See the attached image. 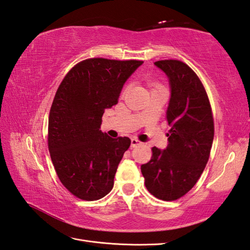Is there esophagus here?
<instances>
[{
  "label": "esophagus",
  "instance_id": "esophagus-1",
  "mask_svg": "<svg viewBox=\"0 0 250 250\" xmlns=\"http://www.w3.org/2000/svg\"><path fill=\"white\" fill-rule=\"evenodd\" d=\"M139 145H142V143L138 141V139H136V138H131V147L132 148H134V147H137V146H139Z\"/></svg>",
  "mask_w": 250,
  "mask_h": 250
}]
</instances>
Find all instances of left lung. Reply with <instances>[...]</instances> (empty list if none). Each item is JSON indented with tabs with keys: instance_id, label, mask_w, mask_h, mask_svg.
I'll return each instance as SVG.
<instances>
[{
	"instance_id": "1",
	"label": "left lung",
	"mask_w": 250,
	"mask_h": 250,
	"mask_svg": "<svg viewBox=\"0 0 250 250\" xmlns=\"http://www.w3.org/2000/svg\"><path fill=\"white\" fill-rule=\"evenodd\" d=\"M154 65L169 81L166 118L170 130L167 147H153L151 160L141 170L150 193L171 201L187 194L200 178L211 152L214 123L205 87L187 63L168 60Z\"/></svg>"
}]
</instances>
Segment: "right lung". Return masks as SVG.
<instances>
[{
    "mask_svg": "<svg viewBox=\"0 0 250 250\" xmlns=\"http://www.w3.org/2000/svg\"><path fill=\"white\" fill-rule=\"evenodd\" d=\"M143 62L86 60L68 72L56 91L49 116V151L61 182L80 199H101L113 188L131 141L103 133L102 116L117 104L126 80Z\"/></svg>",
    "mask_w": 250,
    "mask_h": 250,
    "instance_id": "right-lung-1",
    "label": "right lung"
}]
</instances>
